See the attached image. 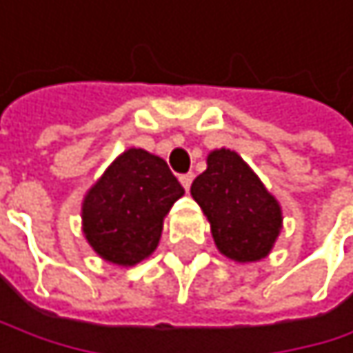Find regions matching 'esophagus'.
<instances>
[{
	"mask_svg": "<svg viewBox=\"0 0 353 353\" xmlns=\"http://www.w3.org/2000/svg\"><path fill=\"white\" fill-rule=\"evenodd\" d=\"M192 180H194V173H184V175H180V182H182V186H184L186 190H190Z\"/></svg>",
	"mask_w": 353,
	"mask_h": 353,
	"instance_id": "obj_1",
	"label": "esophagus"
}]
</instances>
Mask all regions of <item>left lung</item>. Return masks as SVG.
Segmentation results:
<instances>
[{
    "instance_id": "8db88e82",
    "label": "left lung",
    "mask_w": 353,
    "mask_h": 353,
    "mask_svg": "<svg viewBox=\"0 0 353 353\" xmlns=\"http://www.w3.org/2000/svg\"><path fill=\"white\" fill-rule=\"evenodd\" d=\"M190 194L207 215L221 255L249 263L272 251L283 228L281 205L234 150L209 152Z\"/></svg>"
}]
</instances>
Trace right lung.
Wrapping results in <instances>:
<instances>
[{
	"label": "right lung",
	"mask_w": 353,
	"mask_h": 353,
	"mask_svg": "<svg viewBox=\"0 0 353 353\" xmlns=\"http://www.w3.org/2000/svg\"><path fill=\"white\" fill-rule=\"evenodd\" d=\"M184 194L167 163L142 148L119 154L81 205L83 234L106 261L136 265L159 245L163 219Z\"/></svg>",
	"instance_id": "obj_1"
}]
</instances>
